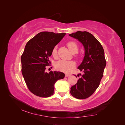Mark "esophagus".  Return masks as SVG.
Instances as JSON below:
<instances>
[{
    "label": "esophagus",
    "mask_w": 125,
    "mask_h": 125,
    "mask_svg": "<svg viewBox=\"0 0 125 125\" xmlns=\"http://www.w3.org/2000/svg\"><path fill=\"white\" fill-rule=\"evenodd\" d=\"M70 74H68V73H66L65 74V77H68L69 76H70Z\"/></svg>",
    "instance_id": "obj_1"
}]
</instances>
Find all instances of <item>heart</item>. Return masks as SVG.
I'll return each instance as SVG.
<instances>
[{
    "label": "heart",
    "instance_id": "obj_1",
    "mask_svg": "<svg viewBox=\"0 0 125 125\" xmlns=\"http://www.w3.org/2000/svg\"><path fill=\"white\" fill-rule=\"evenodd\" d=\"M69 50L73 54L77 53L79 50L78 44L74 41L68 42L66 44ZM52 55L54 57L57 55V47L56 46L52 50ZM75 67V63L73 61H66V60H60L56 63V68L60 71L63 72H69Z\"/></svg>",
    "mask_w": 125,
    "mask_h": 125
}]
</instances>
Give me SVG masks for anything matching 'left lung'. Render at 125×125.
Instances as JSON below:
<instances>
[{
    "label": "left lung",
    "instance_id": "8db88e82",
    "mask_svg": "<svg viewBox=\"0 0 125 125\" xmlns=\"http://www.w3.org/2000/svg\"><path fill=\"white\" fill-rule=\"evenodd\" d=\"M83 44L85 56L78 68L82 72L76 84L72 86L70 93L78 99H85L92 95L100 85L106 65L102 45L92 34L77 31L69 34ZM77 77L76 75H75Z\"/></svg>",
    "mask_w": 125,
    "mask_h": 125
}]
</instances>
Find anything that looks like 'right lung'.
I'll list each match as a JSON object with an SVG mask.
<instances>
[{
    "label": "right lung",
    "mask_w": 125,
    "mask_h": 125,
    "mask_svg": "<svg viewBox=\"0 0 125 125\" xmlns=\"http://www.w3.org/2000/svg\"><path fill=\"white\" fill-rule=\"evenodd\" d=\"M66 33L42 32L26 43L21 57V71L25 83L33 94L42 97H50L54 92L56 81L65 77L59 71H45L51 63L49 57L54 47Z\"/></svg>",
    "instance_id": "1"
}]
</instances>
